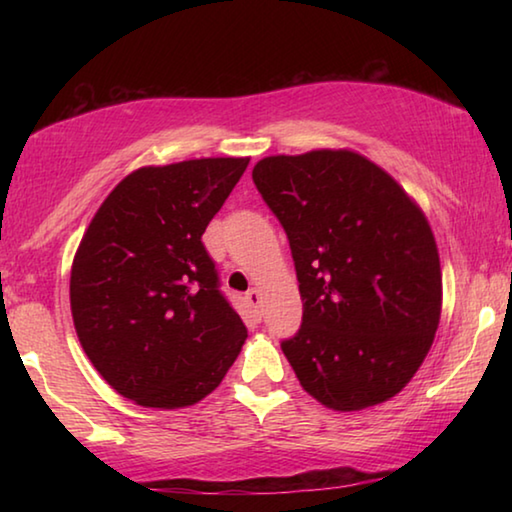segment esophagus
I'll use <instances>...</instances> for the list:
<instances>
[{"mask_svg":"<svg viewBox=\"0 0 512 512\" xmlns=\"http://www.w3.org/2000/svg\"><path fill=\"white\" fill-rule=\"evenodd\" d=\"M246 302L257 311V309H259V289H250V291L246 293Z\"/></svg>","mask_w":512,"mask_h":512,"instance_id":"esophagus-1","label":"esophagus"}]
</instances>
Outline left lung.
<instances>
[{
  "label": "left lung",
  "mask_w": 512,
  "mask_h": 512,
  "mask_svg": "<svg viewBox=\"0 0 512 512\" xmlns=\"http://www.w3.org/2000/svg\"><path fill=\"white\" fill-rule=\"evenodd\" d=\"M253 180L296 262L302 327L282 352L300 386L341 413L391 400L422 366L443 311L422 207L352 149L268 155Z\"/></svg>",
  "instance_id": "8db88e82"
}]
</instances>
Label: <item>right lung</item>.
Segmentation results:
<instances>
[{
    "label": "right lung",
    "instance_id": "obj_1",
    "mask_svg": "<svg viewBox=\"0 0 512 512\" xmlns=\"http://www.w3.org/2000/svg\"><path fill=\"white\" fill-rule=\"evenodd\" d=\"M250 158L149 164L101 203L76 248L69 305L99 375L146 409H183L221 384L246 327L203 232Z\"/></svg>",
    "mask_w": 512,
    "mask_h": 512
}]
</instances>
